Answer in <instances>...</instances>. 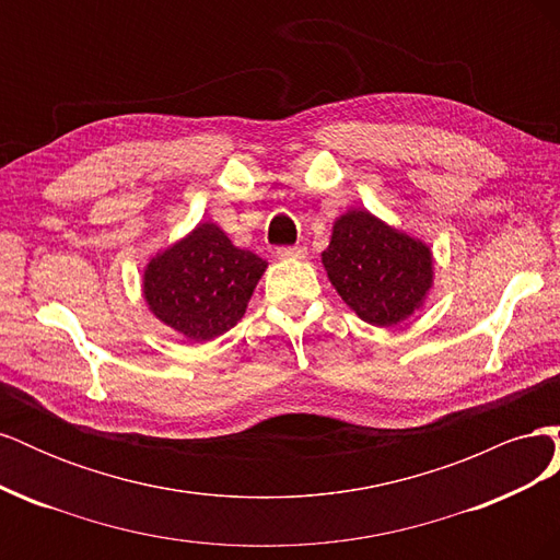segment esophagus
I'll list each match as a JSON object with an SVG mask.
<instances>
[{
	"label": "esophagus",
	"instance_id": "34e87169",
	"mask_svg": "<svg viewBox=\"0 0 560 560\" xmlns=\"http://www.w3.org/2000/svg\"><path fill=\"white\" fill-rule=\"evenodd\" d=\"M276 254L280 259H306V247H301V245L280 247Z\"/></svg>",
	"mask_w": 560,
	"mask_h": 560
}]
</instances>
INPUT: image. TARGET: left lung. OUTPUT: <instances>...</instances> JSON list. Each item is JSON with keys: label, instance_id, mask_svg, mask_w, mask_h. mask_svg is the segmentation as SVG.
<instances>
[{"label": "left lung", "instance_id": "1", "mask_svg": "<svg viewBox=\"0 0 560 560\" xmlns=\"http://www.w3.org/2000/svg\"><path fill=\"white\" fill-rule=\"evenodd\" d=\"M322 266L338 296L374 327L409 319L434 287L432 247L362 208L336 217Z\"/></svg>", "mask_w": 560, "mask_h": 560}]
</instances>
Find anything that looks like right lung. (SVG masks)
Returning a JSON list of instances; mask_svg holds the SVG:
<instances>
[{
  "label": "right lung",
  "mask_w": 560,
  "mask_h": 560,
  "mask_svg": "<svg viewBox=\"0 0 560 560\" xmlns=\"http://www.w3.org/2000/svg\"><path fill=\"white\" fill-rule=\"evenodd\" d=\"M268 264L231 243L214 222L196 224L144 266L142 296L165 327L202 343L243 319Z\"/></svg>",
  "instance_id": "right-lung-1"
}]
</instances>
